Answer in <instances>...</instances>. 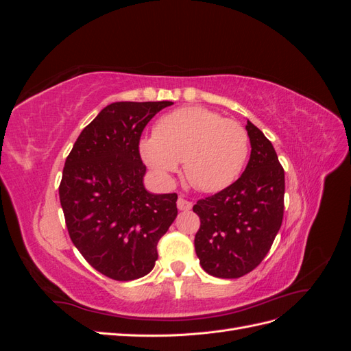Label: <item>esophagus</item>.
Segmentation results:
<instances>
[{
  "label": "esophagus",
  "instance_id": "34e87169",
  "mask_svg": "<svg viewBox=\"0 0 351 351\" xmlns=\"http://www.w3.org/2000/svg\"><path fill=\"white\" fill-rule=\"evenodd\" d=\"M177 208L180 210H190V209H192V202L180 196L178 200H177Z\"/></svg>",
  "mask_w": 351,
  "mask_h": 351
}]
</instances>
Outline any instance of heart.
<instances>
[{
    "mask_svg": "<svg viewBox=\"0 0 351 351\" xmlns=\"http://www.w3.org/2000/svg\"><path fill=\"white\" fill-rule=\"evenodd\" d=\"M143 161L162 178L184 161L189 182L204 192H218L240 176L249 154L244 127L199 107L173 111L158 121L152 137L141 142Z\"/></svg>",
    "mask_w": 351,
    "mask_h": 351,
    "instance_id": "obj_1",
    "label": "heart"
}]
</instances>
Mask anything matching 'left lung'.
Instances as JSON below:
<instances>
[{"mask_svg":"<svg viewBox=\"0 0 351 351\" xmlns=\"http://www.w3.org/2000/svg\"><path fill=\"white\" fill-rule=\"evenodd\" d=\"M250 159L244 173L221 192L199 199L195 250L212 277L240 278L267 256L284 217V168L272 143L247 121Z\"/></svg>","mask_w":351,"mask_h":351,"instance_id":"obj_1","label":"left lung"}]
</instances>
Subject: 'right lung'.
Returning a JSON list of instances; mask_svg holds the SVG:
<instances>
[{"instance_id": "obj_1", "label": "right lung", "mask_w": 351, "mask_h": 351, "mask_svg": "<svg viewBox=\"0 0 351 351\" xmlns=\"http://www.w3.org/2000/svg\"><path fill=\"white\" fill-rule=\"evenodd\" d=\"M169 105H107L82 130L62 169L58 193L69 236L92 268L115 281L152 271L156 244L177 217V193L145 189L139 152L146 124Z\"/></svg>"}]
</instances>
